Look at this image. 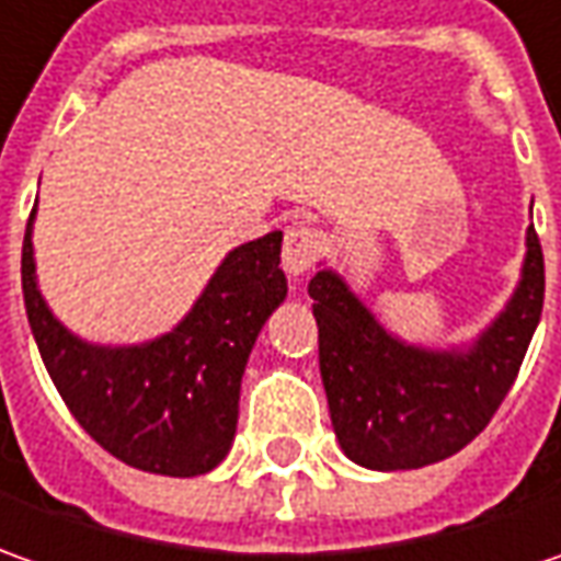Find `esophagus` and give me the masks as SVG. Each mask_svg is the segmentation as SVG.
<instances>
[{
    "mask_svg": "<svg viewBox=\"0 0 561 561\" xmlns=\"http://www.w3.org/2000/svg\"><path fill=\"white\" fill-rule=\"evenodd\" d=\"M319 254V236L317 229L304 226V222H295L285 229V242H282V266L288 276H304Z\"/></svg>",
    "mask_w": 561,
    "mask_h": 561,
    "instance_id": "34e87169",
    "label": "esophagus"
}]
</instances>
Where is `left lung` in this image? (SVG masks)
Listing matches in <instances>:
<instances>
[{"label":"left lung","mask_w":561,"mask_h":561,"mask_svg":"<svg viewBox=\"0 0 561 561\" xmlns=\"http://www.w3.org/2000/svg\"><path fill=\"white\" fill-rule=\"evenodd\" d=\"M307 291L319 325V376L344 456L373 472L422 469L459 454L510 394L543 310V251L528 226L512 298L459 347L397 339L332 266H319Z\"/></svg>","instance_id":"8db88e82"}]
</instances>
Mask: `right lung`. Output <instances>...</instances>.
I'll return each instance as SVG.
<instances>
[{"label":"right lung","instance_id":"obj_1","mask_svg":"<svg viewBox=\"0 0 561 561\" xmlns=\"http://www.w3.org/2000/svg\"><path fill=\"white\" fill-rule=\"evenodd\" d=\"M33 220L36 210L21 251L24 307L73 419L133 469L170 478L217 469L236 437L251 347L288 295L279 229L232 248L170 332L142 344H92L73 335L39 291Z\"/></svg>","mask_w":561,"mask_h":561}]
</instances>
